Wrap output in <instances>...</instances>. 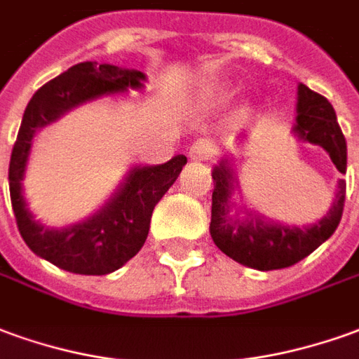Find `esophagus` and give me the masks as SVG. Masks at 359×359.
Wrapping results in <instances>:
<instances>
[{
	"instance_id": "obj_1",
	"label": "esophagus",
	"mask_w": 359,
	"mask_h": 359,
	"mask_svg": "<svg viewBox=\"0 0 359 359\" xmlns=\"http://www.w3.org/2000/svg\"><path fill=\"white\" fill-rule=\"evenodd\" d=\"M214 154V144L210 140H196L188 149L190 161H208Z\"/></svg>"
}]
</instances>
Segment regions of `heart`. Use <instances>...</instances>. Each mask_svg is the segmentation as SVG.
<instances>
[{"instance_id": "obj_1", "label": "heart", "mask_w": 359, "mask_h": 359, "mask_svg": "<svg viewBox=\"0 0 359 359\" xmlns=\"http://www.w3.org/2000/svg\"><path fill=\"white\" fill-rule=\"evenodd\" d=\"M210 89H212L214 93H222L223 91L222 85H210Z\"/></svg>"}]
</instances>
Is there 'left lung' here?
<instances>
[{"mask_svg":"<svg viewBox=\"0 0 359 359\" xmlns=\"http://www.w3.org/2000/svg\"><path fill=\"white\" fill-rule=\"evenodd\" d=\"M292 132L295 136L320 145L337 165L342 175L346 172V140L337 122L332 104L311 91L307 85H297L295 124ZM241 137L245 134H239ZM214 194H212V222L210 235L215 247L243 266L255 270H280L309 257L334 233L344 210L346 182L338 180L337 198L327 215L311 225H285L270 222L262 214L249 212L245 205H235L233 196L239 194V179L233 163L222 159L212 171Z\"/></svg>","mask_w":359,"mask_h":359,"instance_id":"left-lung-1","label":"left lung"}]
</instances>
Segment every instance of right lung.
I'll return each instance as SVG.
<instances>
[{
	"mask_svg": "<svg viewBox=\"0 0 359 359\" xmlns=\"http://www.w3.org/2000/svg\"><path fill=\"white\" fill-rule=\"evenodd\" d=\"M144 83V72L83 62L42 85L25 109L9 161V194L15 219L27 247L66 272L104 276L136 257L147 239L155 204L172 187L187 165V157L175 155L163 165L132 167L101 210L67 227H46L34 219L22 196L32 140L40 128L56 122L69 110L102 97L122 95L128 89L142 91Z\"/></svg>",
	"mask_w": 359,
	"mask_h": 359,
	"instance_id": "add662e5",
	"label": "right lung"
}]
</instances>
